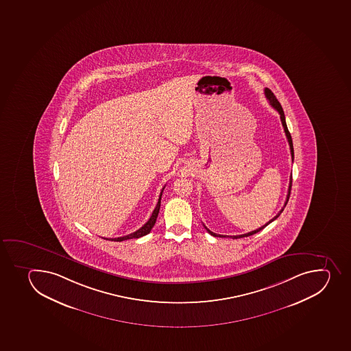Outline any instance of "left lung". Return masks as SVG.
Returning a JSON list of instances; mask_svg holds the SVG:
<instances>
[{"instance_id":"1","label":"left lung","mask_w":351,"mask_h":351,"mask_svg":"<svg viewBox=\"0 0 351 351\" xmlns=\"http://www.w3.org/2000/svg\"><path fill=\"white\" fill-rule=\"evenodd\" d=\"M265 95H266V97H267V100L269 101V104H271V107L275 108V109H276L277 112L280 114V121H282V125H283L284 127V132H285V135H287V142H289V145H290L291 157H292V161H293V143H292V137H291L290 132H289V130H287V121H285V116H284V111L283 109H282V106H280V102H278V100H277L276 97H275L274 95V93H273V92H271V90H269V88H265ZM291 186H292V175H291L290 183H289V191H287V201H285V204H284V207L282 208V209H280V213H278V214H277L276 216H275V217L273 218V219H271V221H268V223H266V224H265L264 226L259 227V228H257V230H251V232H249V233L241 234V235H234V237H232V239H241V237H250V235H254V234L258 233V232H261V230H264L265 227L267 226V225L271 224V221H274L275 219H276V218L278 217V216H280V214H282V211L284 210V208H285V206H287V201H289V197H290ZM204 228H206V230H207L208 233L211 234L213 237H227V235H221V234L214 233V232H211V230H209V228H207V227L206 226H204Z\"/></svg>"}]
</instances>
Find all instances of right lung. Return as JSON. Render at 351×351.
<instances>
[{"instance_id":"add662e5","label":"right lung","mask_w":351,"mask_h":351,"mask_svg":"<svg viewBox=\"0 0 351 351\" xmlns=\"http://www.w3.org/2000/svg\"><path fill=\"white\" fill-rule=\"evenodd\" d=\"M165 186L162 187V190H161L160 195H159V200H158L157 206L154 208V213L151 215L150 219L143 225V226L141 227L140 230H137L136 232H134V233L128 234L126 237H116V239H106V240L110 241H117V242H121V241L130 240V239H138V237H144V235H147V234L150 233L151 230H152V227L156 224V221H157L158 214H159V209H160V202H161V195H162V192H164Z\"/></svg>"}]
</instances>
